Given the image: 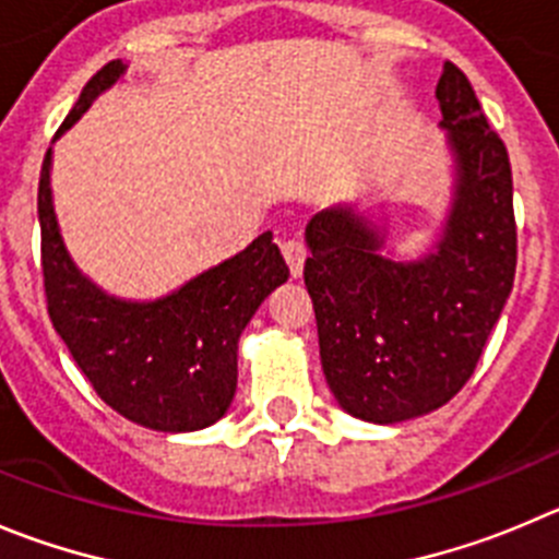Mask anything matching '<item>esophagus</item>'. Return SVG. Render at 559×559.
I'll list each match as a JSON object with an SVG mask.
<instances>
[{"mask_svg": "<svg viewBox=\"0 0 559 559\" xmlns=\"http://www.w3.org/2000/svg\"><path fill=\"white\" fill-rule=\"evenodd\" d=\"M281 253H284L286 264H289L292 275L304 273V262H306V245L300 242L297 237H281Z\"/></svg>", "mask_w": 559, "mask_h": 559, "instance_id": "34e87169", "label": "esophagus"}]
</instances>
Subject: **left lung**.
Returning a JSON list of instances; mask_svg holds the SVG:
<instances>
[{"label": "left lung", "mask_w": 559, "mask_h": 559, "mask_svg": "<svg viewBox=\"0 0 559 559\" xmlns=\"http://www.w3.org/2000/svg\"><path fill=\"white\" fill-rule=\"evenodd\" d=\"M457 159L444 237L421 262H391L353 209L311 217L304 278L333 397L394 425L450 403L477 367L515 278L513 174L472 82L447 62L436 87Z\"/></svg>", "instance_id": "obj_1"}]
</instances>
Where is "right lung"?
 Returning a JSON list of instances; mask_svg holds the SVG:
<instances>
[{
	"label": "right lung",
	"mask_w": 559,
	"mask_h": 559,
	"mask_svg": "<svg viewBox=\"0 0 559 559\" xmlns=\"http://www.w3.org/2000/svg\"><path fill=\"white\" fill-rule=\"evenodd\" d=\"M127 71L112 60L91 76L62 129ZM51 151L38 185L40 267L46 309L98 397L138 425L190 432L215 425L237 391V342L264 297L289 278L273 234L255 237L242 253L206 270L154 304L104 295L74 267L49 190Z\"/></svg>",
	"instance_id": "obj_1"
}]
</instances>
